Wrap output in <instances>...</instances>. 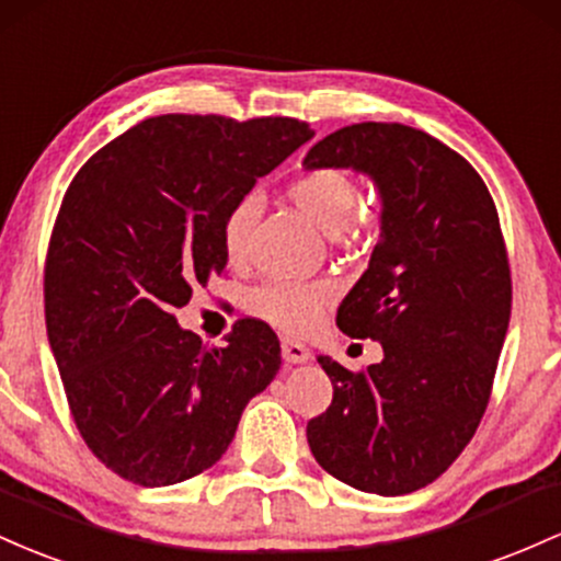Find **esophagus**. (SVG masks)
Segmentation results:
<instances>
[{
	"mask_svg": "<svg viewBox=\"0 0 561 561\" xmlns=\"http://www.w3.org/2000/svg\"><path fill=\"white\" fill-rule=\"evenodd\" d=\"M280 352H283V360L286 363H307L312 357V352L305 347V344L297 342V339H283L280 342Z\"/></svg>",
	"mask_w": 561,
	"mask_h": 561,
	"instance_id": "1",
	"label": "esophagus"
}]
</instances>
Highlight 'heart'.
I'll return each instance as SVG.
<instances>
[{
	"instance_id": "obj_1",
	"label": "heart",
	"mask_w": 561,
	"mask_h": 561,
	"mask_svg": "<svg viewBox=\"0 0 561 561\" xmlns=\"http://www.w3.org/2000/svg\"><path fill=\"white\" fill-rule=\"evenodd\" d=\"M286 198L299 214H305L320 230L331 232L336 241L360 236L368 225V211L355 209L357 180L350 169L314 167L294 178L286 187ZM260 217L254 196H243L230 206L222 219V251L228 262L241 264L249 256L251 230ZM333 299L329 280L275 278L254 288L249 297L251 310L262 314L275 329L286 333H307L318 325L320 314Z\"/></svg>"
}]
</instances>
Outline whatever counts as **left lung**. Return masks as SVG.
<instances>
[{
  "mask_svg": "<svg viewBox=\"0 0 561 561\" xmlns=\"http://www.w3.org/2000/svg\"><path fill=\"white\" fill-rule=\"evenodd\" d=\"M305 167L368 174L381 238L339 307L352 339L383 360L318 363L329 411L307 424L314 461L350 488L405 495L461 456L480 426L512 318V270L493 196L474 167L405 124L363 122L314 142Z\"/></svg>",
  "mask_w": 561,
  "mask_h": 561,
  "instance_id": "1",
  "label": "left lung"
}]
</instances>
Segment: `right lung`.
I'll use <instances>...</instances> for the list:
<instances>
[{
  "label": "right lung",
  "mask_w": 561,
  "mask_h": 561,
  "mask_svg": "<svg viewBox=\"0 0 561 561\" xmlns=\"http://www.w3.org/2000/svg\"><path fill=\"white\" fill-rule=\"evenodd\" d=\"M314 131L297 118L167 113L100 148L62 196L44 320L73 424L113 474L167 488L222 458L280 368L267 323L206 347L174 318L222 275V219Z\"/></svg>",
  "instance_id": "add662e5"
}]
</instances>
